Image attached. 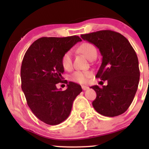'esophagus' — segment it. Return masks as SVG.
I'll use <instances>...</instances> for the list:
<instances>
[{"mask_svg":"<svg viewBox=\"0 0 149 149\" xmlns=\"http://www.w3.org/2000/svg\"><path fill=\"white\" fill-rule=\"evenodd\" d=\"M81 87H82V89H83V90H87V89H89V87H87V86H85V85H82V86H81Z\"/></svg>","mask_w":149,"mask_h":149,"instance_id":"esophagus-1","label":"esophagus"}]
</instances>
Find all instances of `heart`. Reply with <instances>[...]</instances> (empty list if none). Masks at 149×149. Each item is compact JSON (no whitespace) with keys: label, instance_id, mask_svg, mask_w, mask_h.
<instances>
[{"label":"heart","instance_id":"b5f03b06","mask_svg":"<svg viewBox=\"0 0 149 149\" xmlns=\"http://www.w3.org/2000/svg\"><path fill=\"white\" fill-rule=\"evenodd\" d=\"M78 51L81 54H84L89 60L95 58L97 56L96 47L92 43L88 42H83L79 46ZM62 65L65 70H70L72 67V55L70 52H68L63 56L62 58ZM90 77V72L87 71H75L71 75L70 79L75 83H85L88 81Z\"/></svg>","mask_w":149,"mask_h":149}]
</instances>
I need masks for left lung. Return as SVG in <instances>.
<instances>
[{"instance_id":"obj_1","label":"left lung","mask_w":149,"mask_h":149,"mask_svg":"<svg viewBox=\"0 0 149 149\" xmlns=\"http://www.w3.org/2000/svg\"><path fill=\"white\" fill-rule=\"evenodd\" d=\"M81 38L99 49L102 64L95 77L107 81L102 88L91 87L96 92L92 105L106 117H116L130 107L140 80L138 60L135 51L125 36L112 30H100L81 34Z\"/></svg>"}]
</instances>
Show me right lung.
Wrapping results in <instances>:
<instances>
[{
  "instance_id": "right-lung-1",
  "label": "right lung",
  "mask_w": 149,
  "mask_h": 149,
  "mask_svg": "<svg viewBox=\"0 0 149 149\" xmlns=\"http://www.w3.org/2000/svg\"><path fill=\"white\" fill-rule=\"evenodd\" d=\"M81 40L78 36L42 37L24 55L21 66L22 91L34 115L48 125H58L66 120L73 101L82 91L80 85L71 81L64 91L56 87L64 81L63 56Z\"/></svg>"
}]
</instances>
